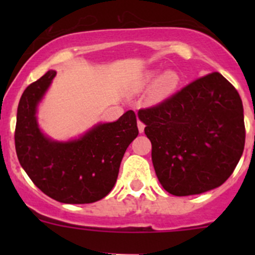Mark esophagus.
Segmentation results:
<instances>
[{
    "label": "esophagus",
    "mask_w": 255,
    "mask_h": 255,
    "mask_svg": "<svg viewBox=\"0 0 255 255\" xmlns=\"http://www.w3.org/2000/svg\"><path fill=\"white\" fill-rule=\"evenodd\" d=\"M144 127H145V125H144L142 121L138 120V129H139L140 133L144 132Z\"/></svg>",
    "instance_id": "34e87169"
}]
</instances>
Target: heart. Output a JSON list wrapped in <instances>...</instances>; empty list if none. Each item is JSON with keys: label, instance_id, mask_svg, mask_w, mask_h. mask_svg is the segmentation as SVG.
Wrapping results in <instances>:
<instances>
[{"label": "heart", "instance_id": "heart-1", "mask_svg": "<svg viewBox=\"0 0 255 255\" xmlns=\"http://www.w3.org/2000/svg\"><path fill=\"white\" fill-rule=\"evenodd\" d=\"M179 82L180 76L175 71H165L163 75H160L159 70H150L143 76L140 86L149 87L154 85L153 96L156 100H163L175 91Z\"/></svg>", "mask_w": 255, "mask_h": 255}]
</instances>
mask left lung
Returning a JSON list of instances; mask_svg holds the SVG:
<instances>
[{
    "mask_svg": "<svg viewBox=\"0 0 255 255\" xmlns=\"http://www.w3.org/2000/svg\"><path fill=\"white\" fill-rule=\"evenodd\" d=\"M138 117L151 142L161 186L189 196L221 186L232 175L246 142L243 104L220 73L190 82Z\"/></svg>",
    "mask_w": 255,
    "mask_h": 255,
    "instance_id": "obj_1",
    "label": "left lung"
}]
</instances>
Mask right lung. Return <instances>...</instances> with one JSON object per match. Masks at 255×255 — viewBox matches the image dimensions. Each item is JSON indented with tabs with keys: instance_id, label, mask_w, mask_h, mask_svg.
<instances>
[{
	"instance_id": "add662e5",
	"label": "right lung",
	"mask_w": 255,
	"mask_h": 255,
	"mask_svg": "<svg viewBox=\"0 0 255 255\" xmlns=\"http://www.w3.org/2000/svg\"><path fill=\"white\" fill-rule=\"evenodd\" d=\"M56 73L49 70L23 92L14 143L18 160L35 186L63 204H91L110 194L121 161L138 135L137 117L127 111L116 122L100 123L81 138L55 142L40 132L37 106Z\"/></svg>"
}]
</instances>
